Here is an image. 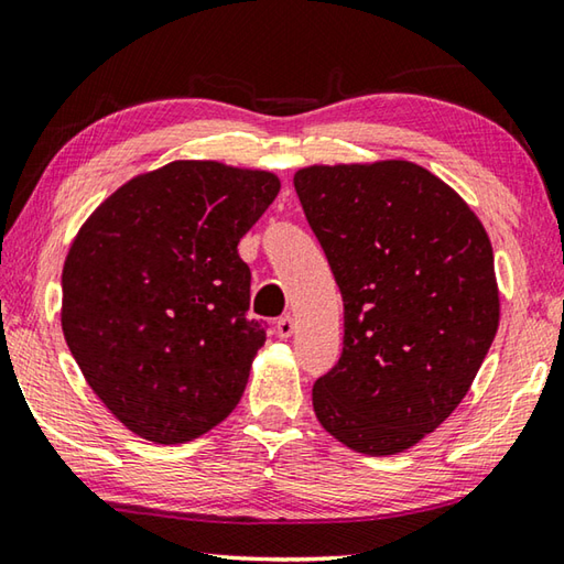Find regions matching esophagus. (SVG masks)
Here are the masks:
<instances>
[{"label":"esophagus","instance_id":"esophagus-1","mask_svg":"<svg viewBox=\"0 0 564 564\" xmlns=\"http://www.w3.org/2000/svg\"><path fill=\"white\" fill-rule=\"evenodd\" d=\"M294 328H296V324L292 316H282V318H278V324H274V332H278L280 338H290L294 334Z\"/></svg>","mask_w":564,"mask_h":564}]
</instances>
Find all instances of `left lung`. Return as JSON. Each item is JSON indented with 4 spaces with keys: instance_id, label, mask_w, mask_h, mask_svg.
I'll use <instances>...</instances> for the list:
<instances>
[{
    "instance_id": "left-lung-1",
    "label": "left lung",
    "mask_w": 564,
    "mask_h": 564,
    "mask_svg": "<svg viewBox=\"0 0 564 564\" xmlns=\"http://www.w3.org/2000/svg\"><path fill=\"white\" fill-rule=\"evenodd\" d=\"M294 188L344 296L316 420L354 452H405L456 410L494 344L491 240L452 186L405 159L314 164Z\"/></svg>"
}]
</instances>
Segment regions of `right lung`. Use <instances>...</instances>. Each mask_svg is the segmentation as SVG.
Wrapping results in <instances>:
<instances>
[{"label": "right lung", "mask_w": 564, "mask_h": 564, "mask_svg": "<svg viewBox=\"0 0 564 564\" xmlns=\"http://www.w3.org/2000/svg\"><path fill=\"white\" fill-rule=\"evenodd\" d=\"M278 194L272 172L182 159L122 184L73 240L63 336L142 440L191 442L240 402L264 328L238 242Z\"/></svg>", "instance_id": "obj_1"}]
</instances>
